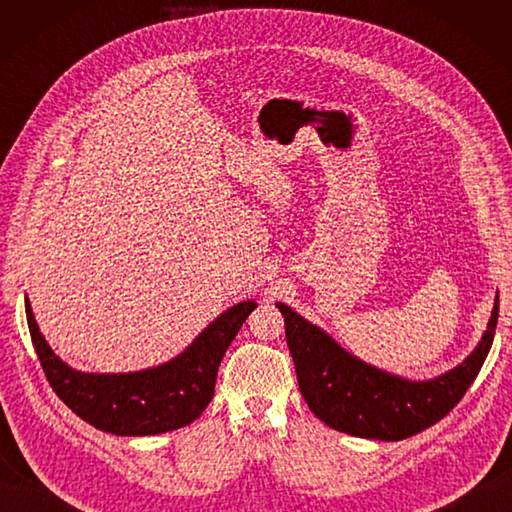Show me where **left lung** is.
<instances>
[{"mask_svg":"<svg viewBox=\"0 0 512 512\" xmlns=\"http://www.w3.org/2000/svg\"><path fill=\"white\" fill-rule=\"evenodd\" d=\"M277 308L284 314L299 389L314 416L356 438L396 442L429 429L462 400L493 345L499 295L475 350L458 367L429 380H409L369 365L286 303Z\"/></svg>","mask_w":512,"mask_h":512,"instance_id":"obj_1","label":"left lung"}]
</instances>
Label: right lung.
<instances>
[{
  "mask_svg": "<svg viewBox=\"0 0 512 512\" xmlns=\"http://www.w3.org/2000/svg\"><path fill=\"white\" fill-rule=\"evenodd\" d=\"M253 299L224 310L171 361L125 374H92L72 369L52 352L26 299L32 345L50 387L76 416L114 436H156L187 427L209 405L217 367L250 312Z\"/></svg>",
  "mask_w": 512,
  "mask_h": 512,
  "instance_id": "obj_1",
  "label": "right lung"
}]
</instances>
